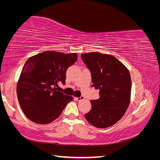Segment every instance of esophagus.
Returning a JSON list of instances; mask_svg holds the SVG:
<instances>
[{
    "label": "esophagus",
    "mask_w": 160,
    "mask_h": 160,
    "mask_svg": "<svg viewBox=\"0 0 160 160\" xmlns=\"http://www.w3.org/2000/svg\"><path fill=\"white\" fill-rule=\"evenodd\" d=\"M75 99L76 101H82V100H83V99H85V98H84L83 96H81V97H79V98H75Z\"/></svg>",
    "instance_id": "1"
}]
</instances>
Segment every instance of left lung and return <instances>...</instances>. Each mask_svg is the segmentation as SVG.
<instances>
[{
    "label": "left lung",
    "instance_id": "1",
    "mask_svg": "<svg viewBox=\"0 0 160 160\" xmlns=\"http://www.w3.org/2000/svg\"><path fill=\"white\" fill-rule=\"evenodd\" d=\"M90 70L92 87L99 90V99L91 100V109L85 115L98 128H109L120 120L130 103L132 80L122 62L112 55L99 52L81 54Z\"/></svg>",
    "mask_w": 160,
    "mask_h": 160
}]
</instances>
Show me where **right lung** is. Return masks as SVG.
I'll return each mask as SVG.
<instances>
[{"instance_id":"obj_1","label":"right lung","mask_w":160,"mask_h":160,"mask_svg":"<svg viewBox=\"0 0 160 160\" xmlns=\"http://www.w3.org/2000/svg\"><path fill=\"white\" fill-rule=\"evenodd\" d=\"M77 59V53L45 51L28 59L19 77L17 93L27 118L38 124L55 120L73 98L56 91L65 85L66 71Z\"/></svg>"}]
</instances>
